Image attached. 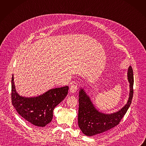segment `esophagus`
Here are the masks:
<instances>
[{
    "label": "esophagus",
    "mask_w": 146,
    "mask_h": 146,
    "mask_svg": "<svg viewBox=\"0 0 146 146\" xmlns=\"http://www.w3.org/2000/svg\"><path fill=\"white\" fill-rule=\"evenodd\" d=\"M77 87H78V85L77 83H73L70 87V91L72 93H76L77 90Z\"/></svg>",
    "instance_id": "1"
}]
</instances>
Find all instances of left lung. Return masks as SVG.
<instances>
[{
	"label": "left lung",
	"instance_id": "1",
	"mask_svg": "<svg viewBox=\"0 0 146 146\" xmlns=\"http://www.w3.org/2000/svg\"><path fill=\"white\" fill-rule=\"evenodd\" d=\"M128 80L130 83V94L129 100L119 111L106 114L97 110L92 104L89 96L83 89L79 92L78 124L80 130L87 136L102 133L118 125L127 112L131 103L133 96L134 77L132 67L128 70Z\"/></svg>",
	"mask_w": 146,
	"mask_h": 146
}]
</instances>
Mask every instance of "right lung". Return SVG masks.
I'll return each mask as SVG.
<instances>
[{"instance_id":"right-lung-1","label":"right lung","mask_w":146,"mask_h":146,"mask_svg":"<svg viewBox=\"0 0 146 146\" xmlns=\"http://www.w3.org/2000/svg\"><path fill=\"white\" fill-rule=\"evenodd\" d=\"M68 90L67 86L49 90L36 98H24L16 92L12 75V103L25 120L38 127H44L51 122L54 108L66 98Z\"/></svg>"}]
</instances>
